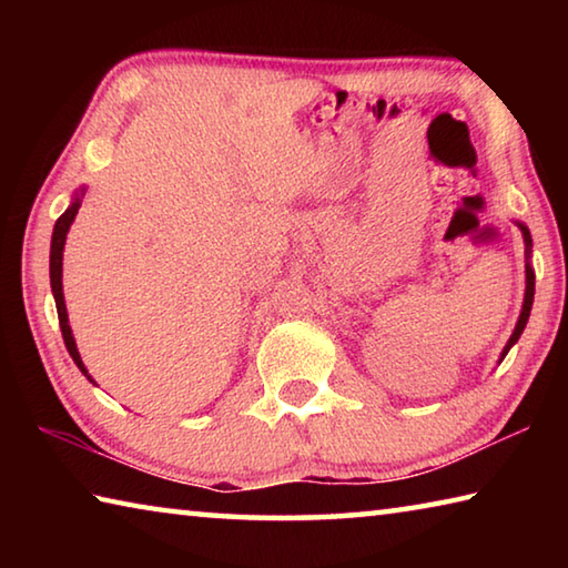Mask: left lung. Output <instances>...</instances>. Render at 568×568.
Wrapping results in <instances>:
<instances>
[{
    "label": "left lung",
    "instance_id": "obj_1",
    "mask_svg": "<svg viewBox=\"0 0 568 568\" xmlns=\"http://www.w3.org/2000/svg\"><path fill=\"white\" fill-rule=\"evenodd\" d=\"M516 225L521 227V233H524V243H526V293H524L521 315H518L516 328H514L511 338H508L506 348H504V353H501V361L506 358V353L511 351V345H514L518 338H521V333H524L526 323H528V315H531V305H534V283H536V275H534V267H531V263H528V257H531V233H528V227H526L524 223H516Z\"/></svg>",
    "mask_w": 568,
    "mask_h": 568
}]
</instances>
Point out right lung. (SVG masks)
I'll list each match as a JSON object with an SVG mask.
<instances>
[{
	"instance_id": "obj_1",
	"label": "right lung",
	"mask_w": 568,
	"mask_h": 568,
	"mask_svg": "<svg viewBox=\"0 0 568 568\" xmlns=\"http://www.w3.org/2000/svg\"><path fill=\"white\" fill-rule=\"evenodd\" d=\"M84 190L80 195H74L72 205L64 210V213L57 217L54 223V233H52V245H50V283H52V295H54V303H57V315H60V328H62V338L67 351H70L72 361L77 363V368H80L84 376H88V368H84V363L80 358V351H77V343H74V335L70 328V318H67V305H64V293H62V253H64V240L67 233H70V225L77 215V210L82 205V197ZM92 381V376H88ZM94 383V381H92Z\"/></svg>"
}]
</instances>
